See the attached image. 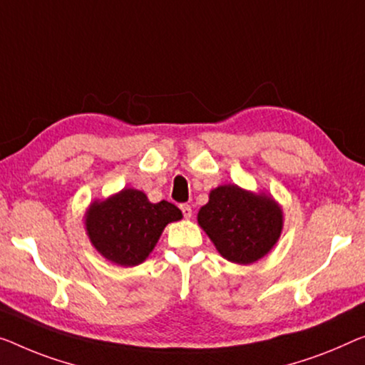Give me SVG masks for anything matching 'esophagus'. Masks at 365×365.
I'll list each match as a JSON object with an SVG mask.
<instances>
[{
	"instance_id": "esophagus-1",
	"label": "esophagus",
	"mask_w": 365,
	"mask_h": 365,
	"mask_svg": "<svg viewBox=\"0 0 365 365\" xmlns=\"http://www.w3.org/2000/svg\"><path fill=\"white\" fill-rule=\"evenodd\" d=\"M180 210H182V213H183L185 217H192V206L183 203V205H180Z\"/></svg>"
}]
</instances>
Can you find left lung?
Returning <instances> with one entry per match:
<instances>
[{
  "instance_id": "1",
  "label": "left lung",
  "mask_w": 365,
  "mask_h": 365,
  "mask_svg": "<svg viewBox=\"0 0 365 365\" xmlns=\"http://www.w3.org/2000/svg\"><path fill=\"white\" fill-rule=\"evenodd\" d=\"M198 225L222 257L236 264H252L264 257L279 239L282 210L265 195L222 185L201 206Z\"/></svg>"
}]
</instances>
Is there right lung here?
Returning <instances> with one entry per match:
<instances>
[{
    "label": "right lung",
    "instance_id": "add662e5",
    "mask_svg": "<svg viewBox=\"0 0 365 365\" xmlns=\"http://www.w3.org/2000/svg\"><path fill=\"white\" fill-rule=\"evenodd\" d=\"M182 220L175 205L162 200L150 203L139 190L124 188L106 201H95L86 213L90 241L103 257L133 267L144 262L164 227Z\"/></svg>",
    "mask_w": 365,
    "mask_h": 365
}]
</instances>
